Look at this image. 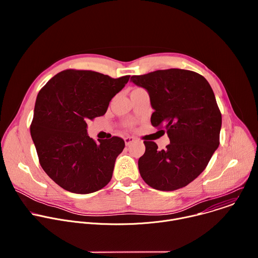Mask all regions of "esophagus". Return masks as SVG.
Here are the masks:
<instances>
[{"label":"esophagus","mask_w":258,"mask_h":258,"mask_svg":"<svg viewBox=\"0 0 258 258\" xmlns=\"http://www.w3.org/2000/svg\"><path fill=\"white\" fill-rule=\"evenodd\" d=\"M135 141H136V139L133 138V137H126V138H124V142H125V145H126V146L132 145Z\"/></svg>","instance_id":"esophagus-1"}]
</instances>
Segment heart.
<instances>
[{"mask_svg": "<svg viewBox=\"0 0 258 258\" xmlns=\"http://www.w3.org/2000/svg\"><path fill=\"white\" fill-rule=\"evenodd\" d=\"M128 126H131V124H128Z\"/></svg>", "mask_w": 258, "mask_h": 258, "instance_id": "obj_1", "label": "heart"}]
</instances>
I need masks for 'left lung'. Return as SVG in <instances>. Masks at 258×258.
<instances>
[{"label": "left lung", "instance_id": "obj_1", "mask_svg": "<svg viewBox=\"0 0 258 258\" xmlns=\"http://www.w3.org/2000/svg\"><path fill=\"white\" fill-rule=\"evenodd\" d=\"M131 81L148 91L154 109L151 123L170 140L165 150L144 141L146 151L138 162L142 178L159 191L186 187L206 168L219 145L222 113L210 85L199 73L178 68Z\"/></svg>", "mask_w": 258, "mask_h": 258}]
</instances>
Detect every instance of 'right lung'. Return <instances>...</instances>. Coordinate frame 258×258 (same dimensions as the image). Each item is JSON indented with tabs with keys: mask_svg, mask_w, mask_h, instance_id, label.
Segmentation results:
<instances>
[{
	"mask_svg": "<svg viewBox=\"0 0 258 258\" xmlns=\"http://www.w3.org/2000/svg\"><path fill=\"white\" fill-rule=\"evenodd\" d=\"M128 80L130 76L112 79L92 70L66 69L39 92L30 135L41 166L64 190L89 194L111 179L124 141L114 136L96 142L87 134V121L104 115Z\"/></svg>",
	"mask_w": 258,
	"mask_h": 258,
	"instance_id": "right-lung-1",
	"label": "right lung"
}]
</instances>
